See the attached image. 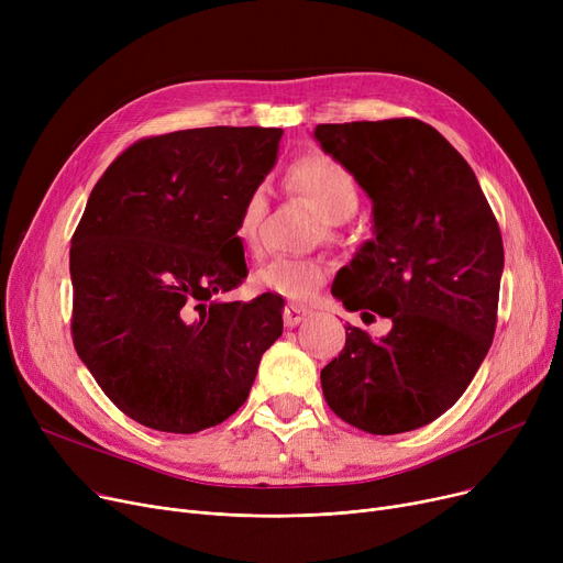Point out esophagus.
<instances>
[{"mask_svg": "<svg viewBox=\"0 0 563 563\" xmlns=\"http://www.w3.org/2000/svg\"><path fill=\"white\" fill-rule=\"evenodd\" d=\"M310 314V308H306V306H294V303H289V306H285V327L287 329H294V327H299V323L306 319Z\"/></svg>", "mask_w": 563, "mask_h": 563, "instance_id": "1", "label": "esophagus"}]
</instances>
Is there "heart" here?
<instances>
[{"label": "heart", "mask_w": 563, "mask_h": 563, "mask_svg": "<svg viewBox=\"0 0 563 563\" xmlns=\"http://www.w3.org/2000/svg\"><path fill=\"white\" fill-rule=\"evenodd\" d=\"M287 187L308 198L321 219L331 225L346 223L361 207V187L353 180V175L342 164L321 155H308L294 162L287 173ZM266 210H269V191L266 187H255L246 196L234 228L236 240L246 251H257L260 246V230ZM327 278L329 269L321 260L287 255L264 260L253 272V285L260 291L276 294L289 301L312 299Z\"/></svg>", "instance_id": "heart-1"}]
</instances>
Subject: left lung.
<instances>
[{
	"label": "left lung",
	"instance_id": "obj_1",
	"mask_svg": "<svg viewBox=\"0 0 563 563\" xmlns=\"http://www.w3.org/2000/svg\"><path fill=\"white\" fill-rule=\"evenodd\" d=\"M321 151L372 200V232L333 283L346 310L388 317L372 340L346 327L321 369L338 418L374 435L420 429L452 408L495 335L505 246L456 147L416 118L317 125Z\"/></svg>",
	"mask_w": 563,
	"mask_h": 563
}]
</instances>
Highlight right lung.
Instances as JSON below:
<instances>
[{"label":"right lung","mask_w":563,"mask_h":563,"mask_svg":"<svg viewBox=\"0 0 563 563\" xmlns=\"http://www.w3.org/2000/svg\"><path fill=\"white\" fill-rule=\"evenodd\" d=\"M280 136L198 128L143 139L88 196L70 249L73 342L104 395L143 427L221 424L283 335L276 294L223 299L249 276L234 228Z\"/></svg>","instance_id":"obj_1"}]
</instances>
